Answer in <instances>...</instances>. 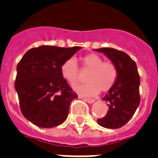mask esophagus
<instances>
[{"label": "esophagus", "instance_id": "esophagus-1", "mask_svg": "<svg viewBox=\"0 0 158 158\" xmlns=\"http://www.w3.org/2000/svg\"><path fill=\"white\" fill-rule=\"evenodd\" d=\"M84 100L89 103H94V99H91V98H84Z\"/></svg>", "mask_w": 158, "mask_h": 158}]
</instances>
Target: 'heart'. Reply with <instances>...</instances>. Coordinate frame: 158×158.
<instances>
[{
  "label": "heart",
  "instance_id": "heart-1",
  "mask_svg": "<svg viewBox=\"0 0 158 158\" xmlns=\"http://www.w3.org/2000/svg\"><path fill=\"white\" fill-rule=\"evenodd\" d=\"M83 69L89 70L86 75L87 83L74 86V89L82 96H95L107 92L116 82L118 70L112 62H104L103 58L96 54H89L81 59ZM61 75L71 85L79 80V69L74 59L66 60L60 68Z\"/></svg>",
  "mask_w": 158,
  "mask_h": 158
}]
</instances>
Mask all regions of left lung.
Instances as JSON below:
<instances>
[{
    "instance_id": "left-lung-1",
    "label": "left lung",
    "mask_w": 158,
    "mask_h": 158,
    "mask_svg": "<svg viewBox=\"0 0 158 158\" xmlns=\"http://www.w3.org/2000/svg\"><path fill=\"white\" fill-rule=\"evenodd\" d=\"M94 50L103 53L118 70L115 84L103 98L108 103V113L104 118H98L97 123L106 128H119L129 121L140 103V77L137 64L126 53L114 48Z\"/></svg>"
}]
</instances>
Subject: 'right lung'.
<instances>
[{
    "label": "right lung",
    "mask_w": 158,
    "mask_h": 158,
    "mask_svg": "<svg viewBox=\"0 0 158 158\" xmlns=\"http://www.w3.org/2000/svg\"><path fill=\"white\" fill-rule=\"evenodd\" d=\"M81 47L41 45L32 48L17 64L15 89L23 116L40 127L65 121L71 101L78 95L61 75L62 64Z\"/></svg>",
    "instance_id": "right-lung-1"
}]
</instances>
